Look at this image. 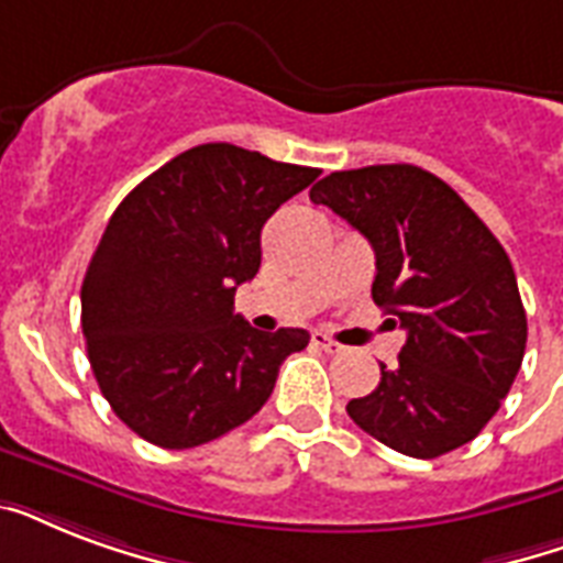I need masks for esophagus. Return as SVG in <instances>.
<instances>
[{
    "instance_id": "obj_1",
    "label": "esophagus",
    "mask_w": 563,
    "mask_h": 563,
    "mask_svg": "<svg viewBox=\"0 0 563 563\" xmlns=\"http://www.w3.org/2000/svg\"><path fill=\"white\" fill-rule=\"evenodd\" d=\"M312 344H316V347H321V351H324V353H330V356H335V353L344 351L342 344L333 342V339H330V335H324V333L312 335Z\"/></svg>"
}]
</instances>
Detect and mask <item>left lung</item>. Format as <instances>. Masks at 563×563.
Listing matches in <instances>:
<instances>
[{
  "mask_svg": "<svg viewBox=\"0 0 563 563\" xmlns=\"http://www.w3.org/2000/svg\"><path fill=\"white\" fill-rule=\"evenodd\" d=\"M309 198L368 239L374 303L406 330L397 365L347 402L376 441L438 459L497 415L526 353V309L506 247L432 172L391 163L333 172Z\"/></svg>",
  "mask_w": 563,
  "mask_h": 563,
  "instance_id": "1",
  "label": "left lung"
}]
</instances>
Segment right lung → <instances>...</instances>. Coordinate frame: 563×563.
<instances>
[{"mask_svg":"<svg viewBox=\"0 0 563 563\" xmlns=\"http://www.w3.org/2000/svg\"><path fill=\"white\" fill-rule=\"evenodd\" d=\"M321 172L230 143L195 145L110 216L81 286L92 374L117 418L166 450L216 441L272 397L307 330L260 333L233 312L260 233Z\"/></svg>","mask_w":563,"mask_h":563,"instance_id":"1","label":"right lung"}]
</instances>
